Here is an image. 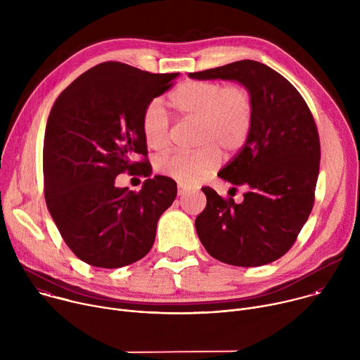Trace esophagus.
Wrapping results in <instances>:
<instances>
[{"instance_id":"34e87169","label":"esophagus","mask_w":360,"mask_h":360,"mask_svg":"<svg viewBox=\"0 0 360 360\" xmlns=\"http://www.w3.org/2000/svg\"><path fill=\"white\" fill-rule=\"evenodd\" d=\"M189 191H191V188H188L186 185H184V184H178V195H179V196L186 195Z\"/></svg>"}]
</instances>
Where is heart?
<instances>
[{
	"mask_svg": "<svg viewBox=\"0 0 360 360\" xmlns=\"http://www.w3.org/2000/svg\"><path fill=\"white\" fill-rule=\"evenodd\" d=\"M171 107L181 117L198 120L193 150H171L158 157L160 174L181 184H195L210 175L225 155L236 153L248 141L253 125L255 102L242 84L217 81H185L169 94ZM146 145L162 149L169 142L171 121L160 99H152L141 115Z\"/></svg>",
	"mask_w": 360,
	"mask_h": 360,
	"instance_id": "obj_1",
	"label": "heart"
}]
</instances>
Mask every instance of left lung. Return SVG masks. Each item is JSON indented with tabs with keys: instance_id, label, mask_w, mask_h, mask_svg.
Returning a JSON list of instances; mask_svg holds the SVG:
<instances>
[{
	"instance_id": "1",
	"label": "left lung",
	"mask_w": 360,
	"mask_h": 360,
	"mask_svg": "<svg viewBox=\"0 0 360 360\" xmlns=\"http://www.w3.org/2000/svg\"><path fill=\"white\" fill-rule=\"evenodd\" d=\"M189 77L236 79L249 88L255 102L246 143L218 174L248 191L235 203L232 196L222 198L203 186L207 207L195 219L198 236L224 264H271L293 246L314 208L321 162L314 115L285 77L258 61L242 60Z\"/></svg>"
}]
</instances>
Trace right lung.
I'll use <instances>...</instances> for the list:
<instances>
[{
  "instance_id": "1",
  "label": "right lung",
  "mask_w": 360,
  "mask_h": 360,
  "mask_svg": "<svg viewBox=\"0 0 360 360\" xmlns=\"http://www.w3.org/2000/svg\"><path fill=\"white\" fill-rule=\"evenodd\" d=\"M176 77L107 61L71 82L49 112L42 149L46 208L67 246L91 266L115 269L143 258L176 196V182L161 175L138 192L115 186L120 174L148 176L141 115Z\"/></svg>"
}]
</instances>
